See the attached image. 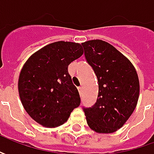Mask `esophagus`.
Masks as SVG:
<instances>
[{"mask_svg":"<svg viewBox=\"0 0 154 154\" xmlns=\"http://www.w3.org/2000/svg\"><path fill=\"white\" fill-rule=\"evenodd\" d=\"M78 90H79V92H80V95H82V93H83V87L82 86H79L78 87Z\"/></svg>","mask_w":154,"mask_h":154,"instance_id":"34e87169","label":"esophagus"}]
</instances>
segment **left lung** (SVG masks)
I'll return each mask as SVG.
<instances>
[{
	"label": "left lung",
	"mask_w": 154,
	"mask_h": 154,
	"mask_svg": "<svg viewBox=\"0 0 154 154\" xmlns=\"http://www.w3.org/2000/svg\"><path fill=\"white\" fill-rule=\"evenodd\" d=\"M81 45L98 83L96 103L83 108L87 124L97 133H113L123 126L136 107L140 92L136 70L107 42L96 39Z\"/></svg>",
	"instance_id": "8db88e82"
}]
</instances>
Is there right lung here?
Listing matches in <instances>:
<instances>
[{"instance_id": "right-lung-1", "label": "right lung", "mask_w": 154, "mask_h": 154, "mask_svg": "<svg viewBox=\"0 0 154 154\" xmlns=\"http://www.w3.org/2000/svg\"><path fill=\"white\" fill-rule=\"evenodd\" d=\"M82 55L80 44L59 41L46 45L27 60L18 88L21 103L34 121L45 127H58L80 105V94L68 67Z\"/></svg>"}]
</instances>
